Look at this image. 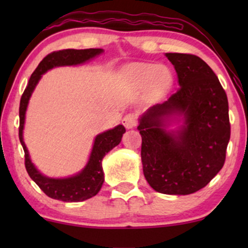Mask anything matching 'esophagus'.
<instances>
[{
	"label": "esophagus",
	"instance_id": "esophagus-1",
	"mask_svg": "<svg viewBox=\"0 0 248 248\" xmlns=\"http://www.w3.org/2000/svg\"><path fill=\"white\" fill-rule=\"evenodd\" d=\"M122 124H123L124 126L127 128V130L133 128L135 125H137V115L133 113L125 115V116L123 117V120H122Z\"/></svg>",
	"mask_w": 248,
	"mask_h": 248
}]
</instances>
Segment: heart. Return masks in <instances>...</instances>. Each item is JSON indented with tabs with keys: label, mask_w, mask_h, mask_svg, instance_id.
Listing matches in <instances>:
<instances>
[{
	"label": "heart",
	"mask_w": 248,
	"mask_h": 248,
	"mask_svg": "<svg viewBox=\"0 0 248 248\" xmlns=\"http://www.w3.org/2000/svg\"><path fill=\"white\" fill-rule=\"evenodd\" d=\"M124 76L139 84L150 82L151 87L157 91L164 93L170 86V70L165 65H155L151 63L130 64L123 70Z\"/></svg>",
	"instance_id": "b5f03b06"
}]
</instances>
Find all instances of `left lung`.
<instances>
[{"instance_id":"obj_1","label":"left lung","mask_w":248,"mask_h":248,"mask_svg":"<svg viewBox=\"0 0 248 248\" xmlns=\"http://www.w3.org/2000/svg\"><path fill=\"white\" fill-rule=\"evenodd\" d=\"M179 89L139 118L144 177L155 191L187 195L201 189L225 164L230 139L228 99L215 72L191 54L166 53ZM179 125L172 130L168 126Z\"/></svg>"}]
</instances>
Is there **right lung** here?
Instances as JSON below:
<instances>
[{
  "label": "right lung",
  "mask_w": 248,
  "mask_h": 248,
  "mask_svg": "<svg viewBox=\"0 0 248 248\" xmlns=\"http://www.w3.org/2000/svg\"><path fill=\"white\" fill-rule=\"evenodd\" d=\"M104 53L101 48L89 49H63L59 52H53L47 55L33 73L30 77L28 86L25 89L21 100H20L19 116V139L25 151V165L30 178L39 186L40 189L49 198L60 200L63 202H81L84 200L93 198L100 191L104 183V170L101 166V160L111 149L120 144L122 137L125 133L123 125H117L114 128L107 130L103 133L98 134L94 138L93 149H91L89 159L87 165L81 171L70 177L54 178L48 177L40 172L36 166L32 164L28 149L23 141V128H25L26 111L28 107L30 97L35 90L43 74L47 71L59 66L80 65L88 61L99 56Z\"/></svg>",
  "instance_id": "right-lung-1"
}]
</instances>
